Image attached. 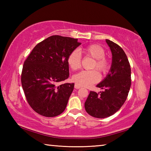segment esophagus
Segmentation results:
<instances>
[{
  "label": "esophagus",
  "instance_id": "1",
  "mask_svg": "<svg viewBox=\"0 0 151 151\" xmlns=\"http://www.w3.org/2000/svg\"><path fill=\"white\" fill-rule=\"evenodd\" d=\"M81 87V86L77 85V84H75V88L76 89H78V88H80Z\"/></svg>",
  "mask_w": 151,
  "mask_h": 151
}]
</instances>
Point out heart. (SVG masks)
Here are the masks:
<instances>
[{
  "instance_id": "obj_1",
  "label": "heart",
  "mask_w": 151,
  "mask_h": 151,
  "mask_svg": "<svg viewBox=\"0 0 151 151\" xmlns=\"http://www.w3.org/2000/svg\"><path fill=\"white\" fill-rule=\"evenodd\" d=\"M86 57H91L94 62L91 65L93 70H83L73 76V81L77 85L83 86H89L96 83L100 80V75H105L109 71L111 62L109 58L105 57V50L101 46L97 44H91L82 48ZM67 63L71 69L77 70L81 67V56L77 50H74L68 56Z\"/></svg>"
}]
</instances>
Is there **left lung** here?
<instances>
[{"mask_svg":"<svg viewBox=\"0 0 151 151\" xmlns=\"http://www.w3.org/2000/svg\"><path fill=\"white\" fill-rule=\"evenodd\" d=\"M106 42L112 52V65L106 77L96 85L104 91H91L85 103L86 112L99 119L111 116L121 108L131 85V66L124 50L111 40Z\"/></svg>","mask_w":151,"mask_h":151,"instance_id":"1","label":"left lung"}]
</instances>
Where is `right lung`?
<instances>
[{
  "label": "right lung",
  "mask_w": 151,
  "mask_h": 151,
  "mask_svg": "<svg viewBox=\"0 0 151 151\" xmlns=\"http://www.w3.org/2000/svg\"><path fill=\"white\" fill-rule=\"evenodd\" d=\"M81 44L77 39L53 35L35 46L24 62L21 84L30 107L40 115L54 117L67 105L74 83H58L69 76L67 58Z\"/></svg>",
  "instance_id": "1"
}]
</instances>
